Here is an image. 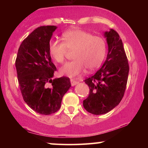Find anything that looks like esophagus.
<instances>
[{"mask_svg":"<svg viewBox=\"0 0 148 148\" xmlns=\"http://www.w3.org/2000/svg\"><path fill=\"white\" fill-rule=\"evenodd\" d=\"M70 83H71V85H72V86H75V85L77 84L79 82H77V81H74V80H71Z\"/></svg>","mask_w":148,"mask_h":148,"instance_id":"1","label":"esophagus"}]
</instances>
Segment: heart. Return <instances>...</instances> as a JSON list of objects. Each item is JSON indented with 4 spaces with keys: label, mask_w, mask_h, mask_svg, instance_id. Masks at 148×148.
Returning <instances> with one entry per match:
<instances>
[{
    "label": "heart",
    "mask_w": 148,
    "mask_h": 148,
    "mask_svg": "<svg viewBox=\"0 0 148 148\" xmlns=\"http://www.w3.org/2000/svg\"><path fill=\"white\" fill-rule=\"evenodd\" d=\"M63 42L51 40L49 51L56 62L62 63L67 50L73 51L74 60L67 62L60 69L62 75L73 77L81 74L85 68L93 70L102 63L106 51V42L100 36L80 29H73L62 34Z\"/></svg>",
    "instance_id": "1"
}]
</instances>
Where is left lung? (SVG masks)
Listing matches in <instances>:
<instances>
[{"label": "left lung", "mask_w": 148, "mask_h": 148, "mask_svg": "<svg viewBox=\"0 0 148 148\" xmlns=\"http://www.w3.org/2000/svg\"><path fill=\"white\" fill-rule=\"evenodd\" d=\"M108 51L102 67L84 80L90 88L89 95L84 100V107L94 115L108 113L123 99L128 79V60L123 41L113 29L105 32Z\"/></svg>", "instance_id": "1"}]
</instances>
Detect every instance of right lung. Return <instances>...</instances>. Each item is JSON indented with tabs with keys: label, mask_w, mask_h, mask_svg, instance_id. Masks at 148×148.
Wrapping results in <instances>:
<instances>
[{
	"label": "right lung",
	"mask_w": 148,
	"mask_h": 148,
	"mask_svg": "<svg viewBox=\"0 0 148 148\" xmlns=\"http://www.w3.org/2000/svg\"><path fill=\"white\" fill-rule=\"evenodd\" d=\"M56 28L55 25H44L33 30L22 42L15 61L23 99L42 115L58 111L64 95L71 87L68 77L52 79L56 67L51 61L49 45Z\"/></svg>",
	"instance_id": "1"
}]
</instances>
